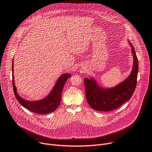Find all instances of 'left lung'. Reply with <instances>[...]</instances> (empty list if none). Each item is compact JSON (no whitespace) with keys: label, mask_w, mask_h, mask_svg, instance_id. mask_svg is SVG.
Listing matches in <instances>:
<instances>
[{"label":"left lung","mask_w":152,"mask_h":152,"mask_svg":"<svg viewBox=\"0 0 152 152\" xmlns=\"http://www.w3.org/2000/svg\"><path fill=\"white\" fill-rule=\"evenodd\" d=\"M134 66L129 76L112 88L104 89L93 78H85L86 99L93 109L99 111H110L117 109L131 98L136 88L138 71V60L131 43Z\"/></svg>","instance_id":"8db88e82"}]
</instances>
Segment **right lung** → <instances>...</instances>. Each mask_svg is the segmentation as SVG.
<instances>
[{"instance_id": "obj_1", "label": "right lung", "mask_w": 152, "mask_h": 152, "mask_svg": "<svg viewBox=\"0 0 152 152\" xmlns=\"http://www.w3.org/2000/svg\"><path fill=\"white\" fill-rule=\"evenodd\" d=\"M13 62H14L12 61V72L13 90L16 99L21 104V105H22L29 111L39 114H46L55 111L60 104L61 93L67 79L71 77V75L68 73L63 74L61 75L56 81V83L50 93L46 98L38 101H28L21 98L17 93V89L14 82V77L13 75Z\"/></svg>"}]
</instances>
